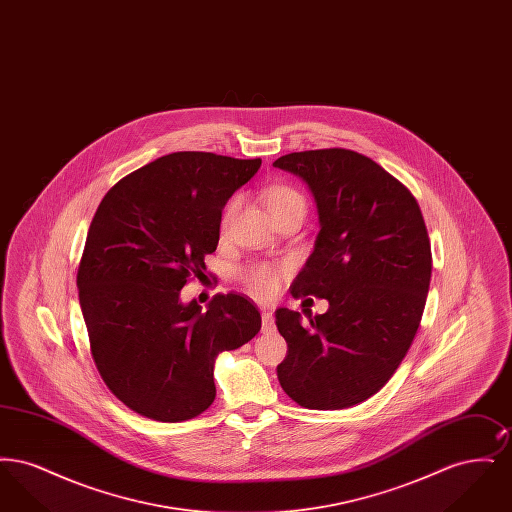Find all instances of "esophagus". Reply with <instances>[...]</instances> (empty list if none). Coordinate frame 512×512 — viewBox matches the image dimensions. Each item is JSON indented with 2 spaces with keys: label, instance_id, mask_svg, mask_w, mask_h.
<instances>
[{
  "label": "esophagus",
  "instance_id": "1",
  "mask_svg": "<svg viewBox=\"0 0 512 512\" xmlns=\"http://www.w3.org/2000/svg\"><path fill=\"white\" fill-rule=\"evenodd\" d=\"M261 318H263V330H265V332H270V330L274 328L272 311H270V309H263V315H261Z\"/></svg>",
  "mask_w": 512,
  "mask_h": 512
}]
</instances>
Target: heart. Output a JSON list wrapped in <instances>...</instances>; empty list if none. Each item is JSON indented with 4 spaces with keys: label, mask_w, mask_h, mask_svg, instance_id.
I'll return each mask as SVG.
<instances>
[{
    "label": "heart",
    "mask_w": 512,
    "mask_h": 512,
    "mask_svg": "<svg viewBox=\"0 0 512 512\" xmlns=\"http://www.w3.org/2000/svg\"><path fill=\"white\" fill-rule=\"evenodd\" d=\"M301 205L305 207V199L297 190H293L290 186H274L267 194V207L272 213ZM238 201L232 199L222 215V228H226L230 224V220L236 213ZM242 280H244L245 288L251 293H255L257 297H270L278 290V272L276 268L268 267V265H251L244 268L242 272Z\"/></svg>",
    "instance_id": "b5f03b06"
}]
</instances>
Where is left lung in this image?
Listing matches in <instances>:
<instances>
[{
	"label": "left lung",
	"mask_w": 512,
	"mask_h": 512,
	"mask_svg": "<svg viewBox=\"0 0 512 512\" xmlns=\"http://www.w3.org/2000/svg\"><path fill=\"white\" fill-rule=\"evenodd\" d=\"M272 165L317 203L320 232L292 295L330 305L307 320L276 311L288 343L278 380L301 407L347 409L382 390L413 343L432 276L426 224L413 194L357 151H299Z\"/></svg>",
	"instance_id": "8db88e82"
}]
</instances>
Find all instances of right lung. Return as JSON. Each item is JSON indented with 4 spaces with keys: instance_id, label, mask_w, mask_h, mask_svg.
<instances>
[{
    "instance_id": "obj_1",
    "label": "right lung",
    "mask_w": 512,
    "mask_h": 512,
    "mask_svg": "<svg viewBox=\"0 0 512 512\" xmlns=\"http://www.w3.org/2000/svg\"><path fill=\"white\" fill-rule=\"evenodd\" d=\"M261 159L178 151L117 182L99 203L76 274L92 357L126 407L182 422L211 407L215 361L261 330L238 293L207 309L180 290L219 245L226 201Z\"/></svg>"
}]
</instances>
